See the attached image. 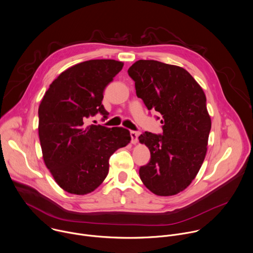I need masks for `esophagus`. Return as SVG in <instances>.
<instances>
[{
	"label": "esophagus",
	"instance_id": "esophagus-1",
	"mask_svg": "<svg viewBox=\"0 0 253 253\" xmlns=\"http://www.w3.org/2000/svg\"><path fill=\"white\" fill-rule=\"evenodd\" d=\"M131 135V142L133 144H136L138 142V137H139V133L137 131H131L130 132Z\"/></svg>",
	"mask_w": 253,
	"mask_h": 253
}]
</instances>
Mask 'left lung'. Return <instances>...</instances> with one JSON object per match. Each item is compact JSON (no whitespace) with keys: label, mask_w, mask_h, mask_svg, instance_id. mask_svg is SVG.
<instances>
[{"label":"left lung","mask_w":253,"mask_h":253,"mask_svg":"<svg viewBox=\"0 0 253 253\" xmlns=\"http://www.w3.org/2000/svg\"><path fill=\"white\" fill-rule=\"evenodd\" d=\"M128 75L137 96L161 114L163 124V134L139 136L151 153L140 178L157 195H175L192 182L206 156L211 118L205 93L186 70L155 60L137 61Z\"/></svg>","instance_id":"1"}]
</instances>
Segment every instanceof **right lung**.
Instances as JSON below:
<instances>
[{"label":"right lung","mask_w":253,"mask_h":253,"mask_svg":"<svg viewBox=\"0 0 253 253\" xmlns=\"http://www.w3.org/2000/svg\"><path fill=\"white\" fill-rule=\"evenodd\" d=\"M115 60H89L64 71L45 92L38 108L43 160L65 191L84 195L105 179L109 159L131 141L129 130L86 125L97 113L107 119L103 91L122 70Z\"/></svg>","instance_id":"right-lung-1"}]
</instances>
